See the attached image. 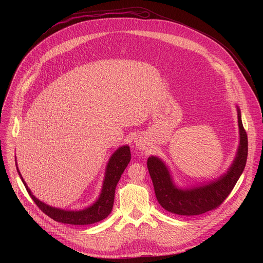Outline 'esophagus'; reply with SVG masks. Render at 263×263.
Wrapping results in <instances>:
<instances>
[{
	"mask_svg": "<svg viewBox=\"0 0 263 263\" xmlns=\"http://www.w3.org/2000/svg\"><path fill=\"white\" fill-rule=\"evenodd\" d=\"M135 143H136V145L139 147V148H143L144 147V141L142 140V139H136V141H135Z\"/></svg>",
	"mask_w": 263,
	"mask_h": 263,
	"instance_id": "esophagus-1",
	"label": "esophagus"
}]
</instances>
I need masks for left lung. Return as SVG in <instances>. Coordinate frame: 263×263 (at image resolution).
Returning a JSON list of instances; mask_svg holds the SVG:
<instances>
[{
    "instance_id": "8db88e82",
    "label": "left lung",
    "mask_w": 263,
    "mask_h": 263,
    "mask_svg": "<svg viewBox=\"0 0 263 263\" xmlns=\"http://www.w3.org/2000/svg\"><path fill=\"white\" fill-rule=\"evenodd\" d=\"M239 145L235 159L226 174L207 184L192 189H179L173 181L165 163L156 156L148 157L146 165L151 176L158 203L168 212L179 215H199L217 208L230 195L248 157V136L237 107Z\"/></svg>"
}]
</instances>
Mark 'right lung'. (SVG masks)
<instances>
[{
  "mask_svg": "<svg viewBox=\"0 0 263 263\" xmlns=\"http://www.w3.org/2000/svg\"><path fill=\"white\" fill-rule=\"evenodd\" d=\"M130 160H131V152H130L129 145H123L119 147L117 151L112 154V156L108 161L106 172H105V178L103 181L102 191L98 200L91 206L83 210H76V211L55 208L45 204L44 202L35 198L32 195L31 191L29 190V187L27 186L25 180L23 179L16 162L15 164H16V170L18 172V175L26 187L28 194L30 195L34 203L39 206V208L44 213H46L48 216H50L54 220L62 223L90 224L106 218L110 214L112 207H114L116 187L121 179L122 174L124 173L125 168L130 162Z\"/></svg>",
  "mask_w": 263,
  "mask_h": 263,
  "instance_id": "1",
  "label": "right lung"
}]
</instances>
